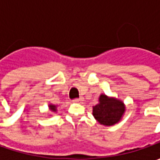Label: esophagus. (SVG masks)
<instances>
[{"label": "esophagus", "instance_id": "34e87169", "mask_svg": "<svg viewBox=\"0 0 160 160\" xmlns=\"http://www.w3.org/2000/svg\"><path fill=\"white\" fill-rule=\"evenodd\" d=\"M73 102H76V103H82V102H83V97L77 98V99H75V100H74Z\"/></svg>", "mask_w": 160, "mask_h": 160}]
</instances>
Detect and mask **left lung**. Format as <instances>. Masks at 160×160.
Returning a JSON list of instances; mask_svg holds the SVG:
<instances>
[{"instance_id": "left-lung-1", "label": "left lung", "mask_w": 160, "mask_h": 160, "mask_svg": "<svg viewBox=\"0 0 160 160\" xmlns=\"http://www.w3.org/2000/svg\"><path fill=\"white\" fill-rule=\"evenodd\" d=\"M125 110L124 102L102 94L99 98V103L92 107V115L101 125L110 126L119 122Z\"/></svg>"}]
</instances>
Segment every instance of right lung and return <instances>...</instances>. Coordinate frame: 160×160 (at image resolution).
<instances>
[{
  "instance_id": "right-lung-1",
  "label": "right lung",
  "mask_w": 160,
  "mask_h": 160,
  "mask_svg": "<svg viewBox=\"0 0 160 160\" xmlns=\"http://www.w3.org/2000/svg\"><path fill=\"white\" fill-rule=\"evenodd\" d=\"M49 108H50L52 112H56V110H57V106H55V105H53V104H50V105H49Z\"/></svg>"
}]
</instances>
